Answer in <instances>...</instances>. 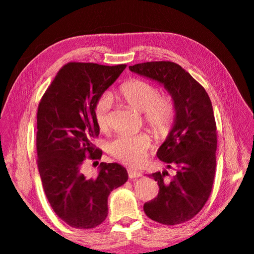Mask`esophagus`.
<instances>
[{
  "label": "esophagus",
  "mask_w": 254,
  "mask_h": 254,
  "mask_svg": "<svg viewBox=\"0 0 254 254\" xmlns=\"http://www.w3.org/2000/svg\"><path fill=\"white\" fill-rule=\"evenodd\" d=\"M128 178L130 179H135V178H140L142 177V173L140 171H136V170H128Z\"/></svg>",
  "instance_id": "esophagus-1"
}]
</instances>
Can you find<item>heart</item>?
<instances>
[{"instance_id": "1", "label": "heart", "mask_w": 254, "mask_h": 254, "mask_svg": "<svg viewBox=\"0 0 254 254\" xmlns=\"http://www.w3.org/2000/svg\"><path fill=\"white\" fill-rule=\"evenodd\" d=\"M128 107L143 113L145 122L152 130L160 135L170 131L174 120V103L168 95H159L156 86L142 80H132L124 83L120 89ZM111 98L104 95L95 104L94 115L101 130H107L110 124ZM152 145V137L147 133L118 135L108 145V151L113 158L128 165H137L144 162L147 151Z\"/></svg>"}]
</instances>
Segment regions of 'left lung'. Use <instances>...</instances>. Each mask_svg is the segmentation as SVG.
<instances>
[{"label":"left lung","instance_id":"obj_1","mask_svg":"<svg viewBox=\"0 0 254 254\" xmlns=\"http://www.w3.org/2000/svg\"><path fill=\"white\" fill-rule=\"evenodd\" d=\"M130 71L158 82L174 103L172 127L156 155L177 167L172 179L168 171L152 173L159 194L143 206L156 222L174 225L197 214L209 199L215 174L216 126L212 103L205 90L177 63L160 61L128 66Z\"/></svg>","mask_w":254,"mask_h":254}]
</instances>
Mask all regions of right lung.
Returning <instances> with one entry per match:
<instances>
[{"label": "right lung", "instance_id": "obj_1", "mask_svg": "<svg viewBox=\"0 0 254 254\" xmlns=\"http://www.w3.org/2000/svg\"><path fill=\"white\" fill-rule=\"evenodd\" d=\"M126 67L68 63L39 104L36 150L41 180L53 211L72 228L93 229L102 223L110 193L127 181V170L119 163L101 162L95 179L81 172L86 152L93 159L102 155L92 142L100 132L95 104Z\"/></svg>", "mask_w": 254, "mask_h": 254}]
</instances>
